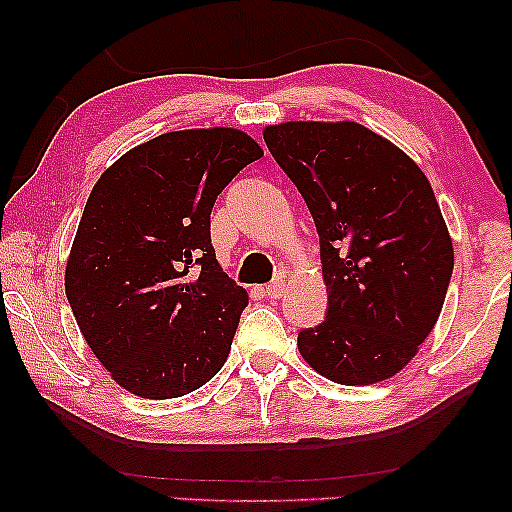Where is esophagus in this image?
I'll list each match as a JSON object with an SVG mask.
<instances>
[{
    "label": "esophagus",
    "mask_w": 512,
    "mask_h": 512,
    "mask_svg": "<svg viewBox=\"0 0 512 512\" xmlns=\"http://www.w3.org/2000/svg\"><path fill=\"white\" fill-rule=\"evenodd\" d=\"M263 293H265V296H268V298H272V300L282 298V293H284V282H282V279H277V282L265 284V286H263Z\"/></svg>",
    "instance_id": "1"
}]
</instances>
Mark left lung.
<instances>
[{
    "instance_id": "1",
    "label": "left lung",
    "mask_w": 512,
    "mask_h": 512,
    "mask_svg": "<svg viewBox=\"0 0 512 512\" xmlns=\"http://www.w3.org/2000/svg\"><path fill=\"white\" fill-rule=\"evenodd\" d=\"M263 139L319 233L328 312L298 333L300 356L349 387L389 380L436 326L454 268L429 179L354 121L268 125Z\"/></svg>"
}]
</instances>
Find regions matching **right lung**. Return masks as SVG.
Wrapping results in <instances>:
<instances>
[{
  "label": "right lung",
  "instance_id": "right-lung-1",
  "mask_svg": "<svg viewBox=\"0 0 512 512\" xmlns=\"http://www.w3.org/2000/svg\"><path fill=\"white\" fill-rule=\"evenodd\" d=\"M261 156L235 128L165 132L90 191L65 291L88 347L130 394L186 396L226 363L249 296L216 261L209 214Z\"/></svg>",
  "mask_w": 512,
  "mask_h": 512
}]
</instances>
